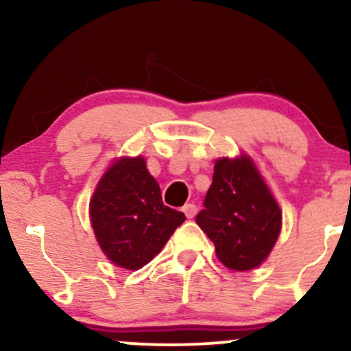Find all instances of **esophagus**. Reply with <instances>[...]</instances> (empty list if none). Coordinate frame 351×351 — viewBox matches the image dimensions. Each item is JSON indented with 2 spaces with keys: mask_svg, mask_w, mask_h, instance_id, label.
I'll list each match as a JSON object with an SVG mask.
<instances>
[{
  "mask_svg": "<svg viewBox=\"0 0 351 351\" xmlns=\"http://www.w3.org/2000/svg\"><path fill=\"white\" fill-rule=\"evenodd\" d=\"M181 211L184 213V216H186L188 219H191V217L196 215V206H195V204L188 203V204H184L183 208H181Z\"/></svg>",
  "mask_w": 351,
  "mask_h": 351,
  "instance_id": "1",
  "label": "esophagus"
}]
</instances>
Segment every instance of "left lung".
I'll return each instance as SVG.
<instances>
[{
  "label": "left lung",
  "instance_id": "left-lung-1",
  "mask_svg": "<svg viewBox=\"0 0 351 351\" xmlns=\"http://www.w3.org/2000/svg\"><path fill=\"white\" fill-rule=\"evenodd\" d=\"M196 224L229 271H252L265 263L279 239L282 211L247 153L216 158L213 184Z\"/></svg>",
  "mask_w": 351,
  "mask_h": 351
}]
</instances>
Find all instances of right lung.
Segmentation results:
<instances>
[{"instance_id":"obj_1","label":"right lung","mask_w":351,"mask_h":351,"mask_svg":"<svg viewBox=\"0 0 351 351\" xmlns=\"http://www.w3.org/2000/svg\"><path fill=\"white\" fill-rule=\"evenodd\" d=\"M88 217L107 259L127 271L150 263L186 219L165 206L142 155L112 160L88 201Z\"/></svg>"}]
</instances>
